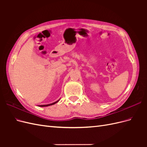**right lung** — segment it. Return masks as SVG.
I'll return each instance as SVG.
<instances>
[{
	"label": "right lung",
	"mask_w": 147,
	"mask_h": 147,
	"mask_svg": "<svg viewBox=\"0 0 147 147\" xmlns=\"http://www.w3.org/2000/svg\"><path fill=\"white\" fill-rule=\"evenodd\" d=\"M59 100H57V101H56V102H54V103H52V104H47V105H40V107H47V106H50V105H53V104H56V103H57V102H58Z\"/></svg>",
	"instance_id": "obj_1"
}]
</instances>
